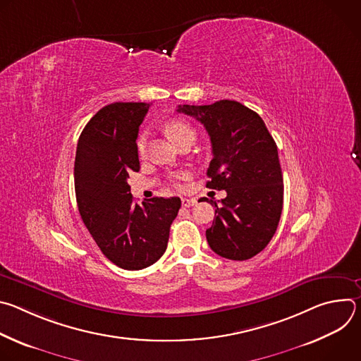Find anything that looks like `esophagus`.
<instances>
[{"instance_id":"obj_1","label":"esophagus","mask_w":361,"mask_h":361,"mask_svg":"<svg viewBox=\"0 0 361 361\" xmlns=\"http://www.w3.org/2000/svg\"><path fill=\"white\" fill-rule=\"evenodd\" d=\"M195 202H197V201H195L194 198H183V200H181L183 207H192V205H194Z\"/></svg>"}]
</instances>
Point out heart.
Listing matches in <instances>:
<instances>
[{
	"mask_svg": "<svg viewBox=\"0 0 361 361\" xmlns=\"http://www.w3.org/2000/svg\"><path fill=\"white\" fill-rule=\"evenodd\" d=\"M164 130L167 133V135L177 144L180 145L184 140L187 138H195V131L194 128L187 123V121H183V120H170L166 123L164 126ZM145 149H147V134L142 133L138 135L137 138V151L140 156H144L145 154ZM188 178V174L187 173H180L176 176V180H174V184L177 187H181V181L187 180Z\"/></svg>",
	"mask_w": 361,
	"mask_h": 361,
	"instance_id": "obj_1",
	"label": "heart"
}]
</instances>
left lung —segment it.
<instances>
[{
  "instance_id": "left-lung-1",
  "label": "left lung",
  "mask_w": 361,
  "mask_h": 361,
  "mask_svg": "<svg viewBox=\"0 0 361 361\" xmlns=\"http://www.w3.org/2000/svg\"><path fill=\"white\" fill-rule=\"evenodd\" d=\"M207 130L213 160L209 188L226 190L214 204L213 226L205 231L212 250L228 260H248L273 238L283 210V174L276 141L263 118L241 102L220 99L212 106H178Z\"/></svg>"
}]
</instances>
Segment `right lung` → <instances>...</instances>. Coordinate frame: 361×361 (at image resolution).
<instances>
[{
  "label": "right lung",
  "instance_id": "right-lung-1",
  "mask_svg": "<svg viewBox=\"0 0 361 361\" xmlns=\"http://www.w3.org/2000/svg\"><path fill=\"white\" fill-rule=\"evenodd\" d=\"M149 104L113 102L84 127L75 152L74 184L80 216L107 259L141 270L164 254L178 197L133 201L127 183L140 170L137 137Z\"/></svg>",
  "mask_w": 361,
  "mask_h": 361
}]
</instances>
